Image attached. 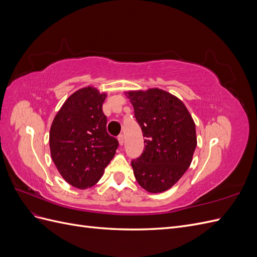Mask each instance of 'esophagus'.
<instances>
[{"instance_id":"obj_1","label":"esophagus","mask_w":257,"mask_h":257,"mask_svg":"<svg viewBox=\"0 0 257 257\" xmlns=\"http://www.w3.org/2000/svg\"><path fill=\"white\" fill-rule=\"evenodd\" d=\"M118 141H119V144H120V146H123V144H124V136H123L122 134L118 136Z\"/></svg>"}]
</instances>
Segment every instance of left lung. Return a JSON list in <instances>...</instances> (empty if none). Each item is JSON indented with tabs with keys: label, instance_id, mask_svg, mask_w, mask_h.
<instances>
[{
	"label": "left lung",
	"instance_id": "8db88e82",
	"mask_svg": "<svg viewBox=\"0 0 257 257\" xmlns=\"http://www.w3.org/2000/svg\"><path fill=\"white\" fill-rule=\"evenodd\" d=\"M145 149L131 164L139 185L150 193L164 192L191 165L197 145L195 123L178 97L160 89L130 91Z\"/></svg>",
	"mask_w": 257,
	"mask_h": 257
}]
</instances>
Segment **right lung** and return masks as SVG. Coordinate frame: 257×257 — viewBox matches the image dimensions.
I'll return each instance as SVG.
<instances>
[{
    "label": "right lung",
    "instance_id": "1",
    "mask_svg": "<svg viewBox=\"0 0 257 257\" xmlns=\"http://www.w3.org/2000/svg\"><path fill=\"white\" fill-rule=\"evenodd\" d=\"M105 93L87 87L69 96L54 116L49 134L51 159L64 180L77 189L94 185L119 143L107 133Z\"/></svg>",
    "mask_w": 257,
    "mask_h": 257
}]
</instances>
